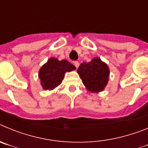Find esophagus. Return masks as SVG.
I'll return each instance as SVG.
<instances>
[{"label":"esophagus","mask_w":148,"mask_h":148,"mask_svg":"<svg viewBox=\"0 0 148 148\" xmlns=\"http://www.w3.org/2000/svg\"><path fill=\"white\" fill-rule=\"evenodd\" d=\"M74 65H75V66L76 68H78V66H79V62H78V61H74Z\"/></svg>","instance_id":"esophagus-1"}]
</instances>
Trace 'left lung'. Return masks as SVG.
Masks as SVG:
<instances>
[{"instance_id": "obj_1", "label": "left lung", "mask_w": 148, "mask_h": 148, "mask_svg": "<svg viewBox=\"0 0 148 148\" xmlns=\"http://www.w3.org/2000/svg\"><path fill=\"white\" fill-rule=\"evenodd\" d=\"M77 72L86 88L90 92H101L108 84L109 67L99 58H93L88 63L83 62Z\"/></svg>"}]
</instances>
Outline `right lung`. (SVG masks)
Listing matches in <instances>:
<instances>
[{"label": "right lung", "mask_w": 148, "mask_h": 148, "mask_svg": "<svg viewBox=\"0 0 148 148\" xmlns=\"http://www.w3.org/2000/svg\"><path fill=\"white\" fill-rule=\"evenodd\" d=\"M75 69V66L66 60L58 61L56 58H49L39 70L40 84L44 90H53L61 84L66 72Z\"/></svg>", "instance_id": "add662e5"}]
</instances>
